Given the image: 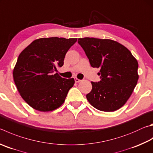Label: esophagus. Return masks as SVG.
Here are the masks:
<instances>
[{"label": "esophagus", "instance_id": "esophagus-1", "mask_svg": "<svg viewBox=\"0 0 153 153\" xmlns=\"http://www.w3.org/2000/svg\"><path fill=\"white\" fill-rule=\"evenodd\" d=\"M81 82V80L79 79H77V78H75V82L78 83V82Z\"/></svg>", "mask_w": 153, "mask_h": 153}]
</instances>
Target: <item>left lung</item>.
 <instances>
[{
  "label": "left lung",
  "instance_id": "obj_1",
  "mask_svg": "<svg viewBox=\"0 0 153 153\" xmlns=\"http://www.w3.org/2000/svg\"><path fill=\"white\" fill-rule=\"evenodd\" d=\"M92 68H100L101 80L91 82L86 95L91 105L100 111L114 112L123 106L138 79L137 60L122 44L111 39L79 38L77 41Z\"/></svg>",
  "mask_w": 153,
  "mask_h": 153
}]
</instances>
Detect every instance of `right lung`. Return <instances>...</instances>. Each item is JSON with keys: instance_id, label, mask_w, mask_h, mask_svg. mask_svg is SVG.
Returning a JSON list of instances; mask_svg holds the SVG:
<instances>
[{"instance_id": "add662e5", "label": "right lung", "mask_w": 153, "mask_h": 153, "mask_svg": "<svg viewBox=\"0 0 153 153\" xmlns=\"http://www.w3.org/2000/svg\"><path fill=\"white\" fill-rule=\"evenodd\" d=\"M76 41L77 38H41L19 55L13 78L21 97L30 107L49 112L64 102L74 79L63 78L55 72L57 66H63L66 53Z\"/></svg>"}]
</instances>
